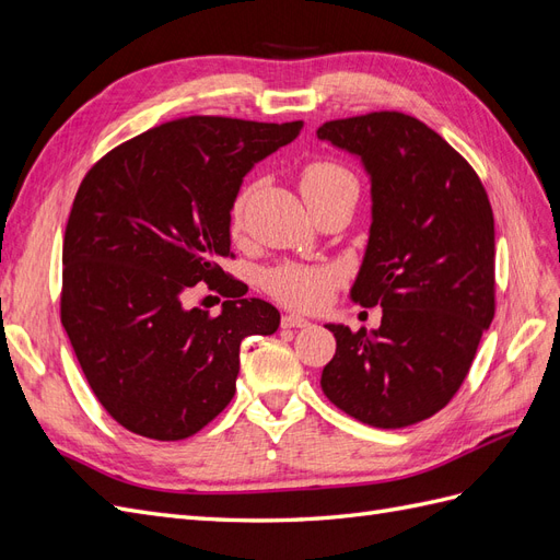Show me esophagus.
Instances as JSON below:
<instances>
[{
    "instance_id": "obj_1",
    "label": "esophagus",
    "mask_w": 560,
    "mask_h": 560,
    "mask_svg": "<svg viewBox=\"0 0 560 560\" xmlns=\"http://www.w3.org/2000/svg\"><path fill=\"white\" fill-rule=\"evenodd\" d=\"M282 327L284 329H306V327H311V319L294 315V313H287V315H282Z\"/></svg>"
}]
</instances>
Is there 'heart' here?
I'll return each instance as SVG.
<instances>
[{
    "label": "heart",
    "instance_id": "b5f03b06",
    "mask_svg": "<svg viewBox=\"0 0 560 560\" xmlns=\"http://www.w3.org/2000/svg\"><path fill=\"white\" fill-rule=\"evenodd\" d=\"M301 194L306 202H317L322 198H331L336 194H354L358 196V179L343 165L331 161H315L303 167L301 173ZM247 194L235 200L231 212V224L238 229L243 222ZM338 276L334 268L327 266H301V264H284L266 273V290L280 299L287 306L294 308H319L331 294Z\"/></svg>",
    "mask_w": 560,
    "mask_h": 560
}]
</instances>
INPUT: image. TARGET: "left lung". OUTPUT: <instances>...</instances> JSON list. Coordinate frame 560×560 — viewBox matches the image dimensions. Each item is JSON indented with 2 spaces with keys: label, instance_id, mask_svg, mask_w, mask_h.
<instances>
[{
  "label": "left lung",
  "instance_id": "8db88e82",
  "mask_svg": "<svg viewBox=\"0 0 560 560\" xmlns=\"http://www.w3.org/2000/svg\"><path fill=\"white\" fill-rule=\"evenodd\" d=\"M317 138L369 177L371 226L350 299L383 308L378 329L327 322L336 352L322 393L364 425L409 428L451 401L493 322V210L469 163L413 116L341 118Z\"/></svg>",
  "mask_w": 560,
  "mask_h": 560
}]
</instances>
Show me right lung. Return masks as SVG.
<instances>
[{
  "label": "right lung",
  "mask_w": 560,
  "mask_h": 560,
  "mask_svg": "<svg viewBox=\"0 0 560 560\" xmlns=\"http://www.w3.org/2000/svg\"><path fill=\"white\" fill-rule=\"evenodd\" d=\"M303 121L189 116L112 149L83 177L62 245V327L97 401L126 430L177 442L233 399L241 343L280 313L229 280L219 315L186 308L226 278L231 210L254 165Z\"/></svg>",
  "instance_id": "obj_1"
}]
</instances>
